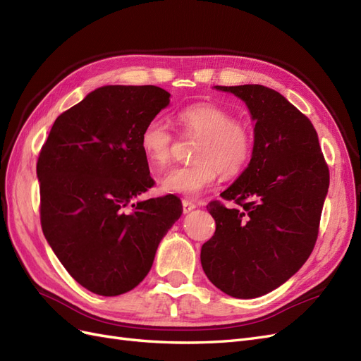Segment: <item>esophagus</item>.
<instances>
[{
  "label": "esophagus",
  "instance_id": "34e87169",
  "mask_svg": "<svg viewBox=\"0 0 361 361\" xmlns=\"http://www.w3.org/2000/svg\"><path fill=\"white\" fill-rule=\"evenodd\" d=\"M195 204L194 202H191V200H182V207H183V214H188V212H191L192 209H195Z\"/></svg>",
  "mask_w": 361,
  "mask_h": 361
}]
</instances>
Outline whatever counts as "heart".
<instances>
[{"instance_id":"b5f03b06","label":"heart","mask_w":361,"mask_h":361,"mask_svg":"<svg viewBox=\"0 0 361 361\" xmlns=\"http://www.w3.org/2000/svg\"><path fill=\"white\" fill-rule=\"evenodd\" d=\"M176 122L191 134L202 135L195 146L194 162L169 170L161 178V190L169 194L195 197L216 182L220 171L227 178L241 173L253 155L255 137L248 125L215 104H194L176 114ZM174 137L170 128L158 118L141 130L140 147L155 169L169 166Z\"/></svg>"}]
</instances>
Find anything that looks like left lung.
<instances>
[{
    "label": "left lung",
    "instance_id": "left-lung-1",
    "mask_svg": "<svg viewBox=\"0 0 361 361\" xmlns=\"http://www.w3.org/2000/svg\"><path fill=\"white\" fill-rule=\"evenodd\" d=\"M243 99L255 120L248 167L214 200V236L202 247L204 274L235 298H256L297 272L319 232L330 171L310 120L279 92L259 84L215 85Z\"/></svg>",
    "mask_w": 361,
    "mask_h": 361
}]
</instances>
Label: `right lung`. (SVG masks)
<instances>
[{
    "mask_svg": "<svg viewBox=\"0 0 361 361\" xmlns=\"http://www.w3.org/2000/svg\"><path fill=\"white\" fill-rule=\"evenodd\" d=\"M170 104L157 85H104L57 117L37 159L40 223L81 286L104 297L147 276L182 215L176 195L133 203L154 187L141 130Z\"/></svg>",
    "mask_w": 361,
    "mask_h": 361,
    "instance_id": "obj_1",
    "label": "right lung"
}]
</instances>
